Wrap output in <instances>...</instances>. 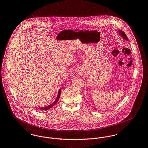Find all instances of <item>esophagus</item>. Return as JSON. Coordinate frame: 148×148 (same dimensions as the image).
<instances>
[{
    "label": "esophagus",
    "mask_w": 148,
    "mask_h": 148,
    "mask_svg": "<svg viewBox=\"0 0 148 148\" xmlns=\"http://www.w3.org/2000/svg\"><path fill=\"white\" fill-rule=\"evenodd\" d=\"M71 75L73 76V77H76L79 75V71H77V69H74L73 71H71Z\"/></svg>",
    "instance_id": "obj_1"
}]
</instances>
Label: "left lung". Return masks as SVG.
Listing matches in <instances>:
<instances>
[{
    "label": "left lung",
    "mask_w": 148,
    "mask_h": 148,
    "mask_svg": "<svg viewBox=\"0 0 148 148\" xmlns=\"http://www.w3.org/2000/svg\"><path fill=\"white\" fill-rule=\"evenodd\" d=\"M119 32L120 35H121L124 39H125V40H128V39H127V35H126L125 33L124 32H123L122 30H119ZM95 109H96L95 108Z\"/></svg>",
    "instance_id": "left-lung-1"
}]
</instances>
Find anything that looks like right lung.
Segmentation results:
<instances>
[{
  "mask_svg": "<svg viewBox=\"0 0 148 148\" xmlns=\"http://www.w3.org/2000/svg\"><path fill=\"white\" fill-rule=\"evenodd\" d=\"M61 89H62V88H60V89H59V92H58V96H57V98H56V100L52 103V104H51L50 105L48 106H45V107H42V108H40V109H42V110H48V109H49L50 108H52L53 106H54L56 103H57V102H58V100L59 99V98H60V92H61Z\"/></svg>",
  "mask_w": 148,
  "mask_h": 148,
  "instance_id": "add662e5",
  "label": "right lung"
}]
</instances>
